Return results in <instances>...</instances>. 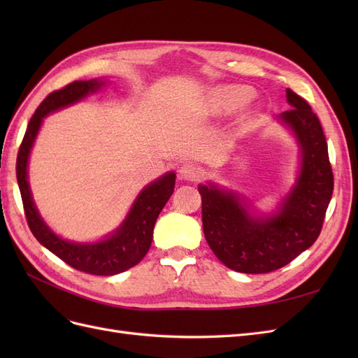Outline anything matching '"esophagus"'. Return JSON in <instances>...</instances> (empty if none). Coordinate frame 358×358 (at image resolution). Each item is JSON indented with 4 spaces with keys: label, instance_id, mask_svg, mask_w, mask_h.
<instances>
[{
    "label": "esophagus",
    "instance_id": "34e87169",
    "mask_svg": "<svg viewBox=\"0 0 358 358\" xmlns=\"http://www.w3.org/2000/svg\"><path fill=\"white\" fill-rule=\"evenodd\" d=\"M180 178L185 179V180H197L201 178V170L196 166L192 164V162H185L180 167Z\"/></svg>",
    "mask_w": 358,
    "mask_h": 358
}]
</instances>
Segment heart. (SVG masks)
<instances>
[{
    "instance_id": "obj_1",
    "label": "heart",
    "mask_w": 358,
    "mask_h": 358,
    "mask_svg": "<svg viewBox=\"0 0 358 358\" xmlns=\"http://www.w3.org/2000/svg\"><path fill=\"white\" fill-rule=\"evenodd\" d=\"M254 91L243 85H227L209 95V106L216 113H233L252 99Z\"/></svg>"
}]
</instances>
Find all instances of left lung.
Here are the masks:
<instances>
[{
	"label": "left lung",
	"mask_w": 358,
	"mask_h": 358,
	"mask_svg": "<svg viewBox=\"0 0 358 358\" xmlns=\"http://www.w3.org/2000/svg\"><path fill=\"white\" fill-rule=\"evenodd\" d=\"M291 109L278 119L300 150L294 185L272 213H258L239 192L208 182L199 185L206 242L227 267L268 273L284 267L318 239L333 194V171L318 116L287 90Z\"/></svg>",
	"instance_id": "left-lung-1"
}]
</instances>
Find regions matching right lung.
I'll return each instance as SVG.
<instances>
[{"label":"right lung","mask_w":358,"mask_h":358,"mask_svg":"<svg viewBox=\"0 0 358 358\" xmlns=\"http://www.w3.org/2000/svg\"><path fill=\"white\" fill-rule=\"evenodd\" d=\"M106 82L101 79L76 80L67 85L66 88L49 94L41 101L31 117L22 145L19 148L16 176L29 230L36 236V239L52 254L59 257L64 263L80 270V272L112 276L138 264L149 251L158 215L175 191L176 173L169 171L150 182L138 192L121 225L110 234L103 237L101 241L90 243L67 241L53 231L41 218L37 206L32 200L28 182V161L43 119L64 107L82 101L85 96L100 91Z\"/></svg>","instance_id":"1"}]
</instances>
